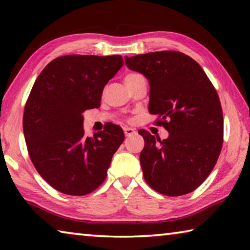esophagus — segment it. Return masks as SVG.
<instances>
[{
  "mask_svg": "<svg viewBox=\"0 0 250 250\" xmlns=\"http://www.w3.org/2000/svg\"><path fill=\"white\" fill-rule=\"evenodd\" d=\"M124 131H125V134L126 135V137H130V135L135 134V130L132 128H128V126L124 128Z\"/></svg>",
  "mask_w": 250,
  "mask_h": 250,
  "instance_id": "1",
  "label": "esophagus"
}]
</instances>
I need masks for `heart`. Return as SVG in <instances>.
I'll return each instance as SVG.
<instances>
[{"instance_id":"obj_1","label":"heart","mask_w":250,"mask_h":250,"mask_svg":"<svg viewBox=\"0 0 250 250\" xmlns=\"http://www.w3.org/2000/svg\"><path fill=\"white\" fill-rule=\"evenodd\" d=\"M138 77H141L140 74L138 73H130L125 76V80H130V79H134V78H138Z\"/></svg>"}]
</instances>
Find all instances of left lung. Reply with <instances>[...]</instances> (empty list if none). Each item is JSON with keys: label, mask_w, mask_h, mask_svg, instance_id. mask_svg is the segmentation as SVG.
I'll use <instances>...</instances> for the list:
<instances>
[{"label": "left lung", "mask_w": 250, "mask_h": 250, "mask_svg": "<svg viewBox=\"0 0 250 250\" xmlns=\"http://www.w3.org/2000/svg\"><path fill=\"white\" fill-rule=\"evenodd\" d=\"M125 65L147 79L149 112L167 130L164 140L140 130L143 176L163 195L196 189L213 170L223 146L224 120L218 95L202 67L174 50L125 57Z\"/></svg>", "instance_id": "1"}]
</instances>
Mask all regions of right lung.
<instances>
[{"label": "right lung", "instance_id": "add662e5", "mask_svg": "<svg viewBox=\"0 0 250 250\" xmlns=\"http://www.w3.org/2000/svg\"><path fill=\"white\" fill-rule=\"evenodd\" d=\"M124 66L120 55H67L37 77L24 109L23 131L40 175L67 195H86L103 184L125 140L119 125L86 137L84 110L100 107L105 84Z\"/></svg>", "mask_w": 250, "mask_h": 250}]
</instances>
